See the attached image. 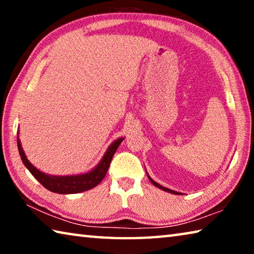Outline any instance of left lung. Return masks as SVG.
Masks as SVG:
<instances>
[{"label": "left lung", "mask_w": 254, "mask_h": 254, "mask_svg": "<svg viewBox=\"0 0 254 254\" xmlns=\"http://www.w3.org/2000/svg\"><path fill=\"white\" fill-rule=\"evenodd\" d=\"M148 178L150 179V182H151L154 186L156 187H158V188H160V189H162V190H165V191H167V192H170V194H175V195H180V192H178V191H175V190H171V189H169V188H166V187H163V186H161V185H159V184H157L156 182H154L153 179H151L150 178V176L148 175Z\"/></svg>", "instance_id": "8db88e82"}]
</instances>
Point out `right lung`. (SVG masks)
<instances>
[{
    "label": "right lung",
    "mask_w": 254,
    "mask_h": 254,
    "mask_svg": "<svg viewBox=\"0 0 254 254\" xmlns=\"http://www.w3.org/2000/svg\"><path fill=\"white\" fill-rule=\"evenodd\" d=\"M124 137H120L117 141H114L112 143L109 149L106 150L104 157L102 158L100 163L94 168L93 170L89 171L87 174H81V175H75V176H50L41 173L40 170H38L36 167L31 165L27 157H25L24 151L22 147H21L20 139H16L18 142V149L21 157V160L23 161L24 166L27 167L28 170L32 174V176L39 182L42 186L48 189V190L53 192H57V194H77V192H81L88 189H92L95 186H97L103 179H104L105 175L109 170L110 163L112 158H113L115 151H117L119 145L121 144Z\"/></svg>",
    "instance_id": "obj_1"
}]
</instances>
